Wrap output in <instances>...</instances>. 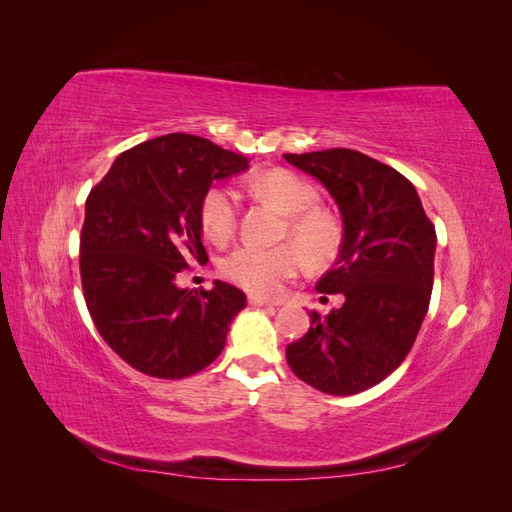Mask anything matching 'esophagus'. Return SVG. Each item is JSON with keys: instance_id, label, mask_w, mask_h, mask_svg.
I'll return each instance as SVG.
<instances>
[{"instance_id": "1", "label": "esophagus", "mask_w": 512, "mask_h": 512, "mask_svg": "<svg viewBox=\"0 0 512 512\" xmlns=\"http://www.w3.org/2000/svg\"><path fill=\"white\" fill-rule=\"evenodd\" d=\"M247 303H250L252 307H275V305H277V303H273V301H269V299L256 297V294H250V297H247Z\"/></svg>"}]
</instances>
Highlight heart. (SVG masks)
<instances>
[{"instance_id": "b5f03b06", "label": "heart", "mask_w": 512, "mask_h": 512, "mask_svg": "<svg viewBox=\"0 0 512 512\" xmlns=\"http://www.w3.org/2000/svg\"><path fill=\"white\" fill-rule=\"evenodd\" d=\"M250 190L271 200L273 205L290 215L288 235L307 254L324 258L335 250L337 232L333 222L318 209L320 192L314 183L290 173V170H269L250 181ZM239 215L241 200L232 188L213 185L200 200V226L215 243H224L235 235ZM303 265L305 258L297 245L271 247V250L241 245L220 262V273L228 282L258 294V297H273L303 269Z\"/></svg>"}]
</instances>
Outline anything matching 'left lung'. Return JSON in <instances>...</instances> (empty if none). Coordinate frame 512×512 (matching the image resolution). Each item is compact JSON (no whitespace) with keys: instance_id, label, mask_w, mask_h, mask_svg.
I'll use <instances>...</instances> for the list:
<instances>
[{"instance_id":"1","label":"left lung","mask_w":512,"mask_h":512,"mask_svg":"<svg viewBox=\"0 0 512 512\" xmlns=\"http://www.w3.org/2000/svg\"><path fill=\"white\" fill-rule=\"evenodd\" d=\"M335 198L344 239L316 286L344 294L331 314L309 312V331L286 346L294 376L329 395L371 389L404 363L433 288L436 228L414 185L354 149L284 153Z\"/></svg>"}]
</instances>
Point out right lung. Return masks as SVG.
Returning <instances> with one entry per match:
<instances>
[{
  "instance_id": "obj_1",
  "label": "right lung",
  "mask_w": 512,
  "mask_h": 512,
  "mask_svg": "<svg viewBox=\"0 0 512 512\" xmlns=\"http://www.w3.org/2000/svg\"><path fill=\"white\" fill-rule=\"evenodd\" d=\"M247 168L239 153L192 134L136 145L91 188L81 230V284L104 342L151 378L198 374L224 350L245 294L175 284L192 262L209 260L200 200L215 179Z\"/></svg>"
}]
</instances>
